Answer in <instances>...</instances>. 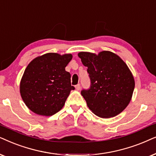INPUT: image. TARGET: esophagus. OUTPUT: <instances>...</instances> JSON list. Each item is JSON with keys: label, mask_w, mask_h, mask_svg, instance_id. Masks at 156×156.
<instances>
[{"label": "esophagus", "mask_w": 156, "mask_h": 156, "mask_svg": "<svg viewBox=\"0 0 156 156\" xmlns=\"http://www.w3.org/2000/svg\"><path fill=\"white\" fill-rule=\"evenodd\" d=\"M75 87H76V89L77 90H79L80 89V84H78V85H76V86H75Z\"/></svg>", "instance_id": "esophagus-1"}]
</instances>
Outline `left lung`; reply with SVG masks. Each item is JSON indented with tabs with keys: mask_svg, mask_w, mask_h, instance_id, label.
<instances>
[{
	"mask_svg": "<svg viewBox=\"0 0 156 156\" xmlns=\"http://www.w3.org/2000/svg\"><path fill=\"white\" fill-rule=\"evenodd\" d=\"M78 56L88 68L90 86L81 95L95 115L108 118L121 113L131 100L135 88L133 76L123 60L110 51L98 55L80 52Z\"/></svg>",
	"mask_w": 156,
	"mask_h": 156,
	"instance_id": "obj_1",
	"label": "left lung"
}]
</instances>
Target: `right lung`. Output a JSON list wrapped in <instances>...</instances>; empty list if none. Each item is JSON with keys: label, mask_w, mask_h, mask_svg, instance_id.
<instances>
[{"label": "right lung", "mask_w": 156, "mask_h": 156, "mask_svg": "<svg viewBox=\"0 0 156 156\" xmlns=\"http://www.w3.org/2000/svg\"><path fill=\"white\" fill-rule=\"evenodd\" d=\"M71 54L49 53L33 59L25 70L20 84L23 101L30 111L50 116L63 107L70 90V74L65 69Z\"/></svg>", "instance_id": "add662e5"}]
</instances>
